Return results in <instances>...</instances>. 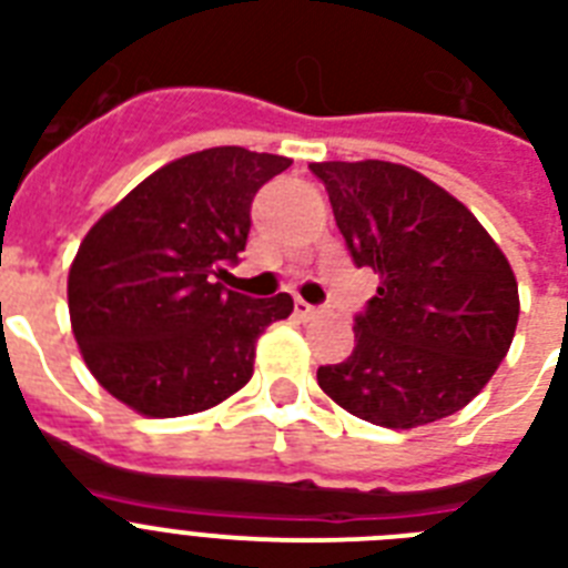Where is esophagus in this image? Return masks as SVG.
I'll list each match as a JSON object with an SVG mask.
<instances>
[{
	"label": "esophagus",
	"mask_w": 568,
	"mask_h": 568,
	"mask_svg": "<svg viewBox=\"0 0 568 568\" xmlns=\"http://www.w3.org/2000/svg\"><path fill=\"white\" fill-rule=\"evenodd\" d=\"M294 312H297L301 318H315V315H321V306H312V303L306 301H294Z\"/></svg>",
	"instance_id": "esophagus-1"
}]
</instances>
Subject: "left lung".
Instances as JSON below:
<instances>
[{"mask_svg":"<svg viewBox=\"0 0 568 568\" xmlns=\"http://www.w3.org/2000/svg\"><path fill=\"white\" fill-rule=\"evenodd\" d=\"M338 232L379 288L356 315V347L318 386L363 422H439L489 383L510 351L519 285L489 232L436 182L392 162H321Z\"/></svg>","mask_w":568,"mask_h":568,"instance_id":"obj_1","label":"left lung"}]
</instances>
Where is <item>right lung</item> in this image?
Listing matches in <instances>:
<instances>
[{
    "label": "right lung",
    "mask_w": 568,
    "mask_h": 568,
    "mask_svg": "<svg viewBox=\"0 0 568 568\" xmlns=\"http://www.w3.org/2000/svg\"><path fill=\"white\" fill-rule=\"evenodd\" d=\"M292 159L212 146L164 164L84 235L67 301L91 374L150 418L203 413L253 377L256 338L288 294L247 297L217 276L247 244L250 203Z\"/></svg>",
    "instance_id": "add662e5"
}]
</instances>
